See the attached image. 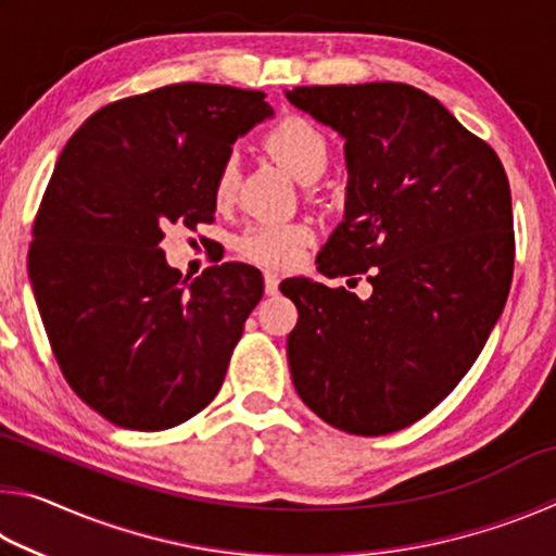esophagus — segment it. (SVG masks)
Returning a JSON list of instances; mask_svg holds the SVG:
<instances>
[{"label": "esophagus", "instance_id": "34e87169", "mask_svg": "<svg viewBox=\"0 0 556 556\" xmlns=\"http://www.w3.org/2000/svg\"><path fill=\"white\" fill-rule=\"evenodd\" d=\"M277 291H279V277L271 275V271H267V275H265V294L275 296Z\"/></svg>", "mask_w": 556, "mask_h": 556}]
</instances>
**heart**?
Returning <instances> with one entry per match:
<instances>
[{
  "label": "heart",
  "mask_w": 556,
  "mask_h": 556,
  "mask_svg": "<svg viewBox=\"0 0 556 556\" xmlns=\"http://www.w3.org/2000/svg\"><path fill=\"white\" fill-rule=\"evenodd\" d=\"M265 149L301 184H314L331 159V147L324 129L304 115H287L275 122L265 135ZM235 188H238V159L228 154L215 172V203H230ZM312 238L314 232L308 225L260 223L238 235L235 250L255 265L285 269L294 265Z\"/></svg>",
  "instance_id": "b5f03b06"
}]
</instances>
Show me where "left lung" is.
<instances>
[{"mask_svg": "<svg viewBox=\"0 0 556 556\" xmlns=\"http://www.w3.org/2000/svg\"><path fill=\"white\" fill-rule=\"evenodd\" d=\"M287 100L345 139V215L318 271L372 285L357 299L304 277L281 281L299 312L291 382L331 427L392 434L456 388L503 314L510 184L493 149L425 90L304 86Z\"/></svg>", "mask_w": 556, "mask_h": 556, "instance_id": "8db88e82", "label": "left lung"}]
</instances>
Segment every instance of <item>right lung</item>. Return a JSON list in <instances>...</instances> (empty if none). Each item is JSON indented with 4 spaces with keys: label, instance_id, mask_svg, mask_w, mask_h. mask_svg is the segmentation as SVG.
<instances>
[{
    "label": "right lung",
    "instance_id": "add662e5",
    "mask_svg": "<svg viewBox=\"0 0 556 556\" xmlns=\"http://www.w3.org/2000/svg\"><path fill=\"white\" fill-rule=\"evenodd\" d=\"M271 115L265 92L176 83L110 102L63 147L29 277L63 378L112 425L162 431L218 394L262 275L225 262L188 281L159 244L213 223L215 172Z\"/></svg>",
    "mask_w": 556,
    "mask_h": 556
}]
</instances>
